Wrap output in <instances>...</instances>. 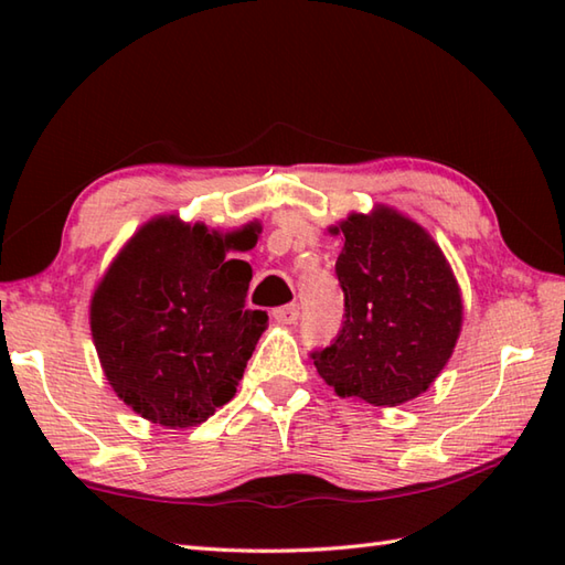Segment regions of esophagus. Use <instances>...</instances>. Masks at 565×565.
<instances>
[{
  "mask_svg": "<svg viewBox=\"0 0 565 565\" xmlns=\"http://www.w3.org/2000/svg\"><path fill=\"white\" fill-rule=\"evenodd\" d=\"M271 316H274L276 322H284V326H296V320H298V306H296V303L281 306V308H276Z\"/></svg>",
  "mask_w": 565,
  "mask_h": 565,
  "instance_id": "obj_1",
  "label": "esophagus"
}]
</instances>
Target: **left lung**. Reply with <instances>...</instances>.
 <instances>
[{"instance_id": "obj_1", "label": "left lung", "mask_w": 565, "mask_h": 565, "mask_svg": "<svg viewBox=\"0 0 565 565\" xmlns=\"http://www.w3.org/2000/svg\"><path fill=\"white\" fill-rule=\"evenodd\" d=\"M334 262L344 291V322L313 364L340 398L395 407L423 395L447 366L461 334L459 281L423 225L376 203L350 213Z\"/></svg>"}]
</instances>
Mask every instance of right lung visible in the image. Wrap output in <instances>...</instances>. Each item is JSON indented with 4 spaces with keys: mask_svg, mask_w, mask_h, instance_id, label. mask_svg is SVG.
Segmentation results:
<instances>
[{
    "mask_svg": "<svg viewBox=\"0 0 565 565\" xmlns=\"http://www.w3.org/2000/svg\"><path fill=\"white\" fill-rule=\"evenodd\" d=\"M259 233V221L221 233L154 215L114 257L89 328L104 376L130 411L184 429L233 398L269 316L245 308L252 269L231 252L252 249Z\"/></svg>",
    "mask_w": 565,
    "mask_h": 565,
    "instance_id": "add662e5",
    "label": "right lung"
}]
</instances>
